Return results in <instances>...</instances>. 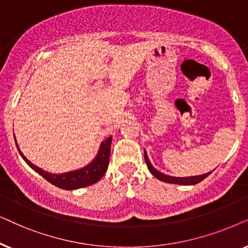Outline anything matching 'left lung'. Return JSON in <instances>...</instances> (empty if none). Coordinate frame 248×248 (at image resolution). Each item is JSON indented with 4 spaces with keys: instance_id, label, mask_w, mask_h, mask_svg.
<instances>
[{
    "instance_id": "obj_1",
    "label": "left lung",
    "mask_w": 248,
    "mask_h": 248,
    "mask_svg": "<svg viewBox=\"0 0 248 248\" xmlns=\"http://www.w3.org/2000/svg\"><path fill=\"white\" fill-rule=\"evenodd\" d=\"M144 156H145V161H146L147 168L150 170V172L153 174L154 177H156L158 180L164 181V183H169V184H177V185H185V186H189V185H196L201 183V181L205 179V178L209 176V174L212 172H207L204 174H200V176H190V177H173V176H169V174H166L163 172H160L157 169L152 166L150 158L147 156L146 151L144 150Z\"/></svg>"
}]
</instances>
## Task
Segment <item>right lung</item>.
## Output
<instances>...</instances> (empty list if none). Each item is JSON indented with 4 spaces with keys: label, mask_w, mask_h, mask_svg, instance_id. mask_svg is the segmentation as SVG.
I'll return each mask as SVG.
<instances>
[{
    "label": "right lung",
    "mask_w": 248,
    "mask_h": 248,
    "mask_svg": "<svg viewBox=\"0 0 248 248\" xmlns=\"http://www.w3.org/2000/svg\"><path fill=\"white\" fill-rule=\"evenodd\" d=\"M15 141L16 147H18L19 153H20L21 157L24 161L31 168L32 170L36 171L38 174H41L43 178H45L48 183H51L54 186L65 190H75L79 189V188L87 187L90 185H93L97 183L104 173L107 172L108 167V161H110V151H111V141L112 136H110L107 140H104L100 145L96 156L91 161L87 166L80 168V169L69 171V172L64 173H52L47 172L42 168L35 166L34 163L31 162L27 157L25 156L24 153L19 148V145L16 143V136Z\"/></svg>",
    "instance_id": "1"
}]
</instances>
